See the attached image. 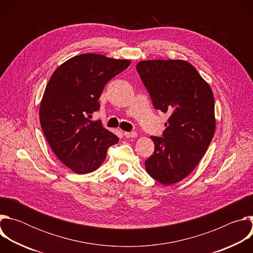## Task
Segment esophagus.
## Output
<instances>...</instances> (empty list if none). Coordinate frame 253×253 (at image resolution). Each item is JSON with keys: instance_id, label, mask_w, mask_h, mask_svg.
Here are the masks:
<instances>
[{"instance_id": "34e87169", "label": "esophagus", "mask_w": 253, "mask_h": 253, "mask_svg": "<svg viewBox=\"0 0 253 253\" xmlns=\"http://www.w3.org/2000/svg\"><path fill=\"white\" fill-rule=\"evenodd\" d=\"M124 136L126 138H135V137H137V133L136 132H124Z\"/></svg>"}]
</instances>
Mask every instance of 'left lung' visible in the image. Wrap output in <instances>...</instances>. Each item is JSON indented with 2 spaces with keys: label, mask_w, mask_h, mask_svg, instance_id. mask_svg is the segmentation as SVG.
Instances as JSON below:
<instances>
[{
  "label": "left lung",
  "mask_w": 253,
  "mask_h": 253,
  "mask_svg": "<svg viewBox=\"0 0 253 253\" xmlns=\"http://www.w3.org/2000/svg\"><path fill=\"white\" fill-rule=\"evenodd\" d=\"M156 110L170 116L163 137L145 161L156 181L171 185L188 176L204 156L215 132L214 97L197 70L183 60H147L136 65Z\"/></svg>",
  "instance_id": "1"
}]
</instances>
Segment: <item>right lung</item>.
I'll return each mask as SVG.
<instances>
[{
  "mask_svg": "<svg viewBox=\"0 0 253 253\" xmlns=\"http://www.w3.org/2000/svg\"><path fill=\"white\" fill-rule=\"evenodd\" d=\"M130 63L99 54L78 55L60 65L46 86L40 104L42 130L55 155L75 173L98 169L108 148L119 141L100 120L90 119L99 110L105 85Z\"/></svg>",
  "mask_w": 253,
  "mask_h": 253,
  "instance_id": "add662e5",
  "label": "right lung"
}]
</instances>
